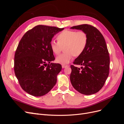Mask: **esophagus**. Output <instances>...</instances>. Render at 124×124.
<instances>
[{"label":"esophagus","instance_id":"obj_1","mask_svg":"<svg viewBox=\"0 0 124 124\" xmlns=\"http://www.w3.org/2000/svg\"><path fill=\"white\" fill-rule=\"evenodd\" d=\"M69 67L68 65H62V68H67V67Z\"/></svg>","mask_w":124,"mask_h":124}]
</instances>
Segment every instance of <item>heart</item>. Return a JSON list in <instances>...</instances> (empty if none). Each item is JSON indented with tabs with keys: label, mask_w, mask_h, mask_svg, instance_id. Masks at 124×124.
Segmentation results:
<instances>
[{
	"label": "heart",
	"mask_w": 124,
	"mask_h": 124,
	"mask_svg": "<svg viewBox=\"0 0 124 124\" xmlns=\"http://www.w3.org/2000/svg\"><path fill=\"white\" fill-rule=\"evenodd\" d=\"M58 42L52 40L50 43L51 51L55 55L61 53L64 47V53L57 56L56 62L66 65L72 61L74 56H79L85 51L88 43V36L83 31L64 30L57 36Z\"/></svg>",
	"instance_id": "b5f03b06"
}]
</instances>
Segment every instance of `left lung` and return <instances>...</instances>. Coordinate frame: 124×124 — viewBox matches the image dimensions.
<instances>
[{
    "mask_svg": "<svg viewBox=\"0 0 124 124\" xmlns=\"http://www.w3.org/2000/svg\"><path fill=\"white\" fill-rule=\"evenodd\" d=\"M71 28L85 31L88 40L83 53L73 62L81 65L82 69L70 66L71 83L81 93L92 95L102 88L109 74L110 56L106 42L99 30L92 25L82 24Z\"/></svg>",
    "mask_w": 124,
    "mask_h": 124,
    "instance_id": "1",
    "label": "left lung"
}]
</instances>
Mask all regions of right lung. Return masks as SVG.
Here are the masks:
<instances>
[{"label":"right lung","instance_id":"obj_1","mask_svg":"<svg viewBox=\"0 0 124 124\" xmlns=\"http://www.w3.org/2000/svg\"><path fill=\"white\" fill-rule=\"evenodd\" d=\"M63 29L37 25L21 39L15 53L14 70L21 87L29 94L42 96L56 84L62 67L51 62L55 57L50 43L56 33Z\"/></svg>","mask_w":124,"mask_h":124}]
</instances>
